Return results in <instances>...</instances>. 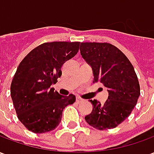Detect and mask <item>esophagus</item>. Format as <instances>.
I'll list each match as a JSON object with an SVG mask.
<instances>
[{
	"mask_svg": "<svg viewBox=\"0 0 154 154\" xmlns=\"http://www.w3.org/2000/svg\"><path fill=\"white\" fill-rule=\"evenodd\" d=\"M76 100H77V102L78 104L81 103V102H82V101H83V100H82V98H80V97H77V98H76Z\"/></svg>",
	"mask_w": 154,
	"mask_h": 154,
	"instance_id": "esophagus-1",
	"label": "esophagus"
}]
</instances>
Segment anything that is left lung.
<instances>
[{"mask_svg":"<svg viewBox=\"0 0 154 154\" xmlns=\"http://www.w3.org/2000/svg\"><path fill=\"white\" fill-rule=\"evenodd\" d=\"M82 57L93 71V82H100L108 89V100L93 105L85 119L100 130L116 128L130 115L137 104L140 87L134 67L118 48L108 43H81Z\"/></svg>","mask_w":154,"mask_h":154,"instance_id":"8db88e82","label":"left lung"}]
</instances>
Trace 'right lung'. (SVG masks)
Returning a JSON list of instances; mask_svg holds the SVG:
<instances>
[{
  "label": "right lung",
  "instance_id": "right-lung-1",
  "mask_svg": "<svg viewBox=\"0 0 154 154\" xmlns=\"http://www.w3.org/2000/svg\"><path fill=\"white\" fill-rule=\"evenodd\" d=\"M80 42L44 43L20 62L11 85V96L20 121L35 134L54 130L63 110L75 102L72 94L61 96L51 86L61 77L64 63L79 50Z\"/></svg>",
  "mask_w": 154,
  "mask_h": 154
}]
</instances>
